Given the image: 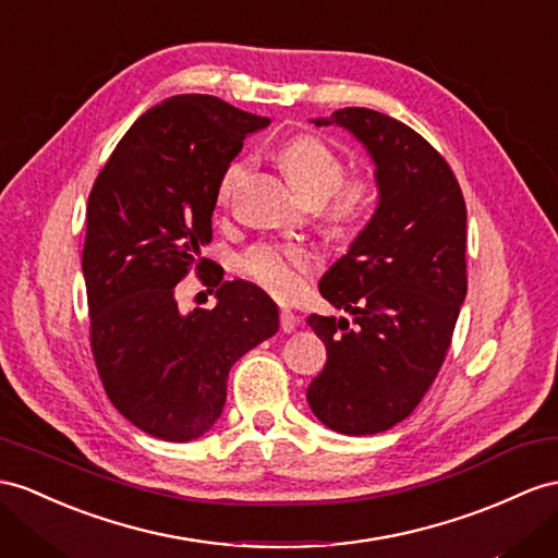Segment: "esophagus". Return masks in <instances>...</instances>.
<instances>
[{"instance_id": "esophagus-1", "label": "esophagus", "mask_w": 558, "mask_h": 558, "mask_svg": "<svg viewBox=\"0 0 558 558\" xmlns=\"http://www.w3.org/2000/svg\"><path fill=\"white\" fill-rule=\"evenodd\" d=\"M296 325H299V318L294 316V313L290 308H282L280 311V330L282 332H294Z\"/></svg>"}]
</instances>
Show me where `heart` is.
<instances>
[{
    "label": "heart",
    "instance_id": "obj_1",
    "mask_svg": "<svg viewBox=\"0 0 558 558\" xmlns=\"http://www.w3.org/2000/svg\"><path fill=\"white\" fill-rule=\"evenodd\" d=\"M278 165L294 189L313 205L325 203V217L337 233L361 228L377 203V185L367 177H349L341 157L325 141L311 134L292 136L276 150ZM247 177V162H231L219 179L217 197L231 205L238 189ZM320 256L306 245H262L250 247L238 259L242 274L278 299H292L304 288V280L318 268Z\"/></svg>",
    "mask_w": 558,
    "mask_h": 558
}]
</instances>
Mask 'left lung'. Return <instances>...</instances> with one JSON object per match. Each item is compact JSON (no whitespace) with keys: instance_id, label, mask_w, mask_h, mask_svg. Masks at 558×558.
I'll return each mask as SVG.
<instances>
[{"instance_id":"1","label":"left lung","mask_w":558,"mask_h":558,"mask_svg":"<svg viewBox=\"0 0 558 558\" xmlns=\"http://www.w3.org/2000/svg\"><path fill=\"white\" fill-rule=\"evenodd\" d=\"M316 124L363 141L379 205L320 280V294L353 313L355 327L311 313L327 363L306 398L339 434H379L420 405L446 361L466 296V205L446 157L408 124L369 108H341Z\"/></svg>"}]
</instances>
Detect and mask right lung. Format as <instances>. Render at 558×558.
Listing matches in <instances>:
<instances>
[{"label":"right lung","mask_w":558,"mask_h":558,"mask_svg":"<svg viewBox=\"0 0 558 558\" xmlns=\"http://www.w3.org/2000/svg\"><path fill=\"white\" fill-rule=\"evenodd\" d=\"M266 124L217 96H171L130 126L89 193L82 270L94 363L110 403L155 438L209 432L235 361L278 332L270 296L221 282V266L199 256L223 169ZM191 269L220 304L185 317L173 292Z\"/></svg>","instance_id":"obj_1"}]
</instances>
